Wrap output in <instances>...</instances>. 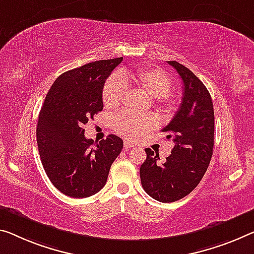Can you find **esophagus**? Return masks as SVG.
<instances>
[{"instance_id":"34e87169","label":"esophagus","mask_w":254,"mask_h":254,"mask_svg":"<svg viewBox=\"0 0 254 254\" xmlns=\"http://www.w3.org/2000/svg\"><path fill=\"white\" fill-rule=\"evenodd\" d=\"M135 145H134V143H131V142H128V140H125L124 142V147L126 150H128V149H131V147H134Z\"/></svg>"}]
</instances>
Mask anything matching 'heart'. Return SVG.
Returning <instances> with one entry per match:
<instances>
[{"instance_id":"1","label":"heart","mask_w":254,"mask_h":254,"mask_svg":"<svg viewBox=\"0 0 254 254\" xmlns=\"http://www.w3.org/2000/svg\"><path fill=\"white\" fill-rule=\"evenodd\" d=\"M127 86L135 87L155 99L159 107L166 112L176 109V99L170 93L171 80L162 69L144 67L134 71L125 70L120 76H112L104 84L102 100L108 109L122 105L127 94ZM114 129L128 139H139L157 126V119L152 115L139 116L123 112L112 120Z\"/></svg>"}]
</instances>
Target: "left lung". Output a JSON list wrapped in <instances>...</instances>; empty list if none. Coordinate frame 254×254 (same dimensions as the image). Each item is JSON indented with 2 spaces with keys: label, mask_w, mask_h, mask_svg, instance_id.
I'll list each match as a JSON object with an SVG mask.
<instances>
[{
  "label": "left lung",
  "mask_w": 254,
  "mask_h": 254,
  "mask_svg": "<svg viewBox=\"0 0 254 254\" xmlns=\"http://www.w3.org/2000/svg\"><path fill=\"white\" fill-rule=\"evenodd\" d=\"M168 64L176 69L184 84L181 107L162 128L175 145L165 162H159V154L145 149L146 160L139 168L144 190L163 203L181 200L198 185L214 145V114L209 91L185 65L177 61Z\"/></svg>",
  "instance_id": "obj_1"
}]
</instances>
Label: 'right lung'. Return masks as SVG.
Returning <instances> with one entry per match:
<instances>
[{
	"label": "right lung",
	"mask_w": 254,
	"mask_h": 254,
	"mask_svg": "<svg viewBox=\"0 0 254 254\" xmlns=\"http://www.w3.org/2000/svg\"><path fill=\"white\" fill-rule=\"evenodd\" d=\"M122 58L100 60L69 70L57 78L38 116L36 138L42 165L61 193L81 198L103 189L123 139L109 135L94 142L85 137L84 125L102 111L105 79Z\"/></svg>",
	"instance_id": "1"
}]
</instances>
